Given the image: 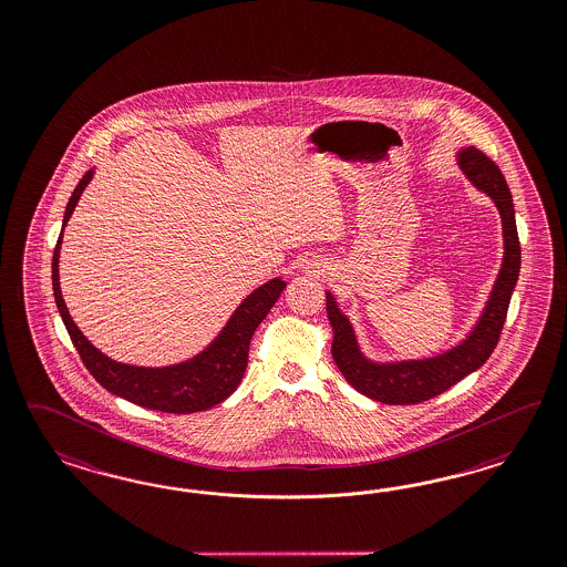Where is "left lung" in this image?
Segmentation results:
<instances>
[{
    "label": "left lung",
    "instance_id": "left-lung-1",
    "mask_svg": "<svg viewBox=\"0 0 567 567\" xmlns=\"http://www.w3.org/2000/svg\"><path fill=\"white\" fill-rule=\"evenodd\" d=\"M460 164H462V171L467 174V178L478 189L486 190L495 199L503 218V237H505V259H503L497 285L493 289L491 301L484 309L478 327L465 343L432 360L378 365L372 361L363 360L351 324L337 308L330 292L327 295L328 320L334 328L332 358L337 361L341 374L355 391L380 403L415 405L445 393L446 389L457 384L462 378L478 370L482 363L491 358L501 339L512 292L519 276V261H522L512 193L497 164L481 150L470 147L462 152Z\"/></svg>",
    "mask_w": 567,
    "mask_h": 567
}]
</instances>
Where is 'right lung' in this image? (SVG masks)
I'll use <instances>...</instances> for the list:
<instances>
[{
	"instance_id": "right-lung-1",
	"label": "right lung",
	"mask_w": 567,
	"mask_h": 567,
	"mask_svg": "<svg viewBox=\"0 0 567 567\" xmlns=\"http://www.w3.org/2000/svg\"><path fill=\"white\" fill-rule=\"evenodd\" d=\"M91 174L93 172H86L72 193L66 214H64V226L69 223L86 183L91 181ZM60 243H62V235L58 237L55 249H53V297H55V306L60 309V316L64 320V327L69 330L70 341L76 347L89 374L95 378L103 389L155 412H204L218 405L226 396L233 395L247 368L251 337L259 327V322L275 306L282 289L287 287V282L276 278L268 285L259 287L258 291L251 292L233 313V318L218 334V339L193 360L171 365V368L124 365L105 358L102 351H97L86 341L83 332L72 322L60 291V276H58Z\"/></svg>"
}]
</instances>
